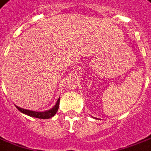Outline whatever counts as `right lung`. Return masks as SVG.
<instances>
[{"label": "right lung", "instance_id": "1", "mask_svg": "<svg viewBox=\"0 0 151 151\" xmlns=\"http://www.w3.org/2000/svg\"><path fill=\"white\" fill-rule=\"evenodd\" d=\"M15 106L20 112H22L23 114H25L27 115L34 117V118H37V119H47L52 118L58 111V109H59V106H60V98L58 99L56 104L54 105L52 108L50 109L49 110L44 111V112H37V111H32V110H28V109L20 108V107H19L17 105H15Z\"/></svg>", "mask_w": 151, "mask_h": 151}]
</instances>
